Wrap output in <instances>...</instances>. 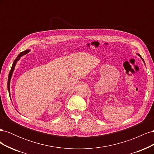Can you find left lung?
Returning a JSON list of instances; mask_svg holds the SVG:
<instances>
[{"label":"left lung","mask_w":154,"mask_h":154,"mask_svg":"<svg viewBox=\"0 0 154 154\" xmlns=\"http://www.w3.org/2000/svg\"><path fill=\"white\" fill-rule=\"evenodd\" d=\"M137 54H138V55H139V57H140V58H141V59H142V60H143V62H144V60H143V58H142V57H141V56H140V54H138V53H137Z\"/></svg>","instance_id":"left-lung-1"}]
</instances>
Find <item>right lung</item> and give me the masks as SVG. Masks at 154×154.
Returning a JSON list of instances; mask_svg holds the SVG:
<instances>
[{
    "mask_svg": "<svg viewBox=\"0 0 154 154\" xmlns=\"http://www.w3.org/2000/svg\"><path fill=\"white\" fill-rule=\"evenodd\" d=\"M30 51L29 49H27L26 51H24L23 52H21L18 55V57L16 58V59L14 60V62L13 63V65H12V67H11V69L10 70V73H9V76H8V92H9V94L10 95V81H11V76H12V74H13V71L14 69H15V67L16 66V63H17V62L18 61V60H20V58H21V57H22L23 55L24 54H26L27 53H28Z\"/></svg>",
    "mask_w": 154,
    "mask_h": 154,
    "instance_id": "obj_1",
    "label": "right lung"
}]
</instances>
